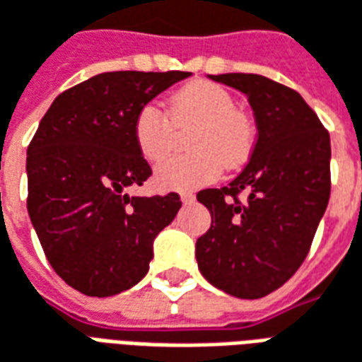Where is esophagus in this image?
Here are the masks:
<instances>
[{
	"label": "esophagus",
	"instance_id": "obj_1",
	"mask_svg": "<svg viewBox=\"0 0 362 362\" xmlns=\"http://www.w3.org/2000/svg\"><path fill=\"white\" fill-rule=\"evenodd\" d=\"M181 202H183V204H193L194 194L193 193H183V194H181Z\"/></svg>",
	"mask_w": 362,
	"mask_h": 362
}]
</instances>
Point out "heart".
Masks as SVG:
<instances>
[{
  "mask_svg": "<svg viewBox=\"0 0 362 362\" xmlns=\"http://www.w3.org/2000/svg\"><path fill=\"white\" fill-rule=\"evenodd\" d=\"M194 127L187 156L163 161L156 183L165 191H193L212 183L222 168L234 169L247 160L253 148L250 119L235 109L224 87L197 81L177 91L169 105V119L158 105H144L134 119V140L146 160H165L173 146L175 128Z\"/></svg>",
  "mask_w": 362,
  "mask_h": 362,
  "instance_id": "obj_1",
  "label": "heart"
}]
</instances>
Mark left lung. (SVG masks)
<instances>
[{
  "label": "left lung",
  "instance_id": "left-lung-1",
  "mask_svg": "<svg viewBox=\"0 0 362 362\" xmlns=\"http://www.w3.org/2000/svg\"><path fill=\"white\" fill-rule=\"evenodd\" d=\"M210 78L247 95L257 138L230 185L197 194L212 218L197 240V263L220 291L263 298L298 271L324 216L332 191L329 132L291 87L257 74Z\"/></svg>",
  "mask_w": 362,
  "mask_h": 362
}]
</instances>
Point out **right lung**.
Segmentation results:
<instances>
[{
  "label": "right lung",
  "instance_id": "right-lung-1",
  "mask_svg": "<svg viewBox=\"0 0 362 362\" xmlns=\"http://www.w3.org/2000/svg\"><path fill=\"white\" fill-rule=\"evenodd\" d=\"M189 71H105L60 93L27 150V210L56 275L87 296H112L150 269L153 238L177 193L128 197L150 163L134 140L138 111Z\"/></svg>",
  "mask_w": 362,
  "mask_h": 362
}]
</instances>
